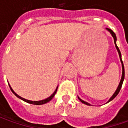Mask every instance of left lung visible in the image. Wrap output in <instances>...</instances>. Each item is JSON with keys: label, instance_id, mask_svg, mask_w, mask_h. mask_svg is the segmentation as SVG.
Wrapping results in <instances>:
<instances>
[{"label": "left lung", "instance_id": "left-lung-1", "mask_svg": "<svg viewBox=\"0 0 128 128\" xmlns=\"http://www.w3.org/2000/svg\"><path fill=\"white\" fill-rule=\"evenodd\" d=\"M109 32H110V34L112 35V36L114 38V42H115V44H116V49L118 50V54H119V56H120V60L121 61V63H122V78H121V80H120V83H119V86L118 87V88H117V90H116L115 92V93L110 98V100L107 102V103L108 102H110L112 100H113L115 98H116V96H118V94L119 93V92L120 90L121 89V87H122V82H123V80H124V78H125V69H124V66H123V62H122V58H121V53H120V50H119V48H118V47L117 46V45H116V40H117V38H116V34H115V32H113L111 29H109V28H106ZM78 99L80 100V102H82V103H84V104H86V105H88V106H91L90 103H88V102H87L86 101L82 100H81L79 97H78Z\"/></svg>", "mask_w": 128, "mask_h": 128}]
</instances>
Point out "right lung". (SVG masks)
Here are the masks:
<instances>
[{
	"label": "right lung",
	"instance_id": "right-lung-1",
	"mask_svg": "<svg viewBox=\"0 0 128 128\" xmlns=\"http://www.w3.org/2000/svg\"><path fill=\"white\" fill-rule=\"evenodd\" d=\"M10 86V90H11V91L12 92V93H13L15 96H16V97H18V98H20V99H21L22 100L25 101V102H28V103H30V104H32V105H42V104L47 103L48 102L50 101L52 99V98H53L54 96L56 95V92H57V90H58V87H57L56 90H55V92H53V93H52L50 97H48V98L45 99V100H40V101H32V100H26V99H25V98H21L20 96H19L18 95H17V94L14 92V90H13L12 88H11L10 86Z\"/></svg>",
	"mask_w": 128,
	"mask_h": 128
}]
</instances>
